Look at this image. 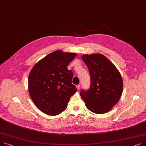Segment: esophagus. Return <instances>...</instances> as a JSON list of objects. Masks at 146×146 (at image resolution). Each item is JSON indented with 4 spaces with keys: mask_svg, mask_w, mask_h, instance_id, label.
Listing matches in <instances>:
<instances>
[{
    "mask_svg": "<svg viewBox=\"0 0 146 146\" xmlns=\"http://www.w3.org/2000/svg\"><path fill=\"white\" fill-rule=\"evenodd\" d=\"M76 87H77V90H80V84H79V85H77L76 86Z\"/></svg>",
    "mask_w": 146,
    "mask_h": 146,
    "instance_id": "34e87169",
    "label": "esophagus"
}]
</instances>
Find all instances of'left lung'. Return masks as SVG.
I'll use <instances>...</instances> for the list:
<instances>
[{
  "mask_svg": "<svg viewBox=\"0 0 146 146\" xmlns=\"http://www.w3.org/2000/svg\"><path fill=\"white\" fill-rule=\"evenodd\" d=\"M89 68L91 84L89 90H82L81 98L86 108L96 114H104L111 110L122 94L123 83L116 67L100 53L82 55Z\"/></svg>",
  "mask_w": 146,
  "mask_h": 146,
  "instance_id": "1",
  "label": "left lung"
}]
</instances>
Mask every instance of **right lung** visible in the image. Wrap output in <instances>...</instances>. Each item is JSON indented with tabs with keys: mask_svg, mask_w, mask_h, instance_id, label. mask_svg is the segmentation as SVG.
Masks as SVG:
<instances>
[{
	"mask_svg": "<svg viewBox=\"0 0 146 146\" xmlns=\"http://www.w3.org/2000/svg\"><path fill=\"white\" fill-rule=\"evenodd\" d=\"M76 53L56 50L38 61L28 78V89L37 108L45 114L56 115L64 111L77 89L72 83L73 72L67 66Z\"/></svg>",
	"mask_w": 146,
	"mask_h": 146,
	"instance_id": "1",
	"label": "right lung"
}]
</instances>
